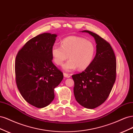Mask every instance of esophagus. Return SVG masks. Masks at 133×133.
Returning a JSON list of instances; mask_svg holds the SVG:
<instances>
[{
  "label": "esophagus",
  "instance_id": "obj_1",
  "mask_svg": "<svg viewBox=\"0 0 133 133\" xmlns=\"http://www.w3.org/2000/svg\"><path fill=\"white\" fill-rule=\"evenodd\" d=\"M63 75H64V77H65V78H70V75L68 74H66L65 73H64Z\"/></svg>",
  "mask_w": 133,
  "mask_h": 133
}]
</instances>
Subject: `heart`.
I'll return each instance as SVG.
<instances>
[{
    "mask_svg": "<svg viewBox=\"0 0 133 133\" xmlns=\"http://www.w3.org/2000/svg\"><path fill=\"white\" fill-rule=\"evenodd\" d=\"M51 53L54 63L61 65L68 58L70 60L63 65L66 71L85 70L90 66L94 58L95 46L90 41L78 36H70L63 39L61 46L54 45Z\"/></svg>",
    "mask_w": 133,
    "mask_h": 133,
    "instance_id": "obj_1",
    "label": "heart"
}]
</instances>
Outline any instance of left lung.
I'll return each mask as SVG.
<instances>
[{"label":"left lung","instance_id":"obj_1","mask_svg":"<svg viewBox=\"0 0 133 133\" xmlns=\"http://www.w3.org/2000/svg\"><path fill=\"white\" fill-rule=\"evenodd\" d=\"M95 38L96 53L91 64L81 73L72 75L74 94L82 106L94 109L105 101L109 95L116 75V62L110 44L94 33L84 30Z\"/></svg>","mask_w":133,"mask_h":133}]
</instances>
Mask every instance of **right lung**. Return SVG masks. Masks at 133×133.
I'll return each mask as SVG.
<instances>
[{"label": "right lung", "mask_w": 133, "mask_h": 133, "mask_svg": "<svg viewBox=\"0 0 133 133\" xmlns=\"http://www.w3.org/2000/svg\"><path fill=\"white\" fill-rule=\"evenodd\" d=\"M56 34L43 33L31 38L20 49L15 62V80L26 102L36 108L45 107L54 98V88L63 74L52 62L51 50Z\"/></svg>", "instance_id": "right-lung-1"}]
</instances>
